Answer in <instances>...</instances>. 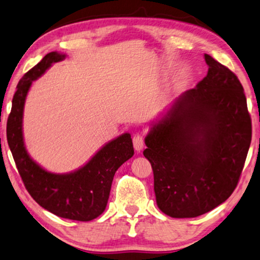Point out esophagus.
I'll use <instances>...</instances> for the list:
<instances>
[{"label":"esophagus","mask_w":260,"mask_h":260,"mask_svg":"<svg viewBox=\"0 0 260 260\" xmlns=\"http://www.w3.org/2000/svg\"><path fill=\"white\" fill-rule=\"evenodd\" d=\"M133 145H134V149L138 151V152H140V151L144 148L143 136L141 134H135L133 136Z\"/></svg>","instance_id":"34e87169"}]
</instances>
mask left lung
<instances>
[{
    "label": "left lung",
    "mask_w": 260,
    "mask_h": 260,
    "mask_svg": "<svg viewBox=\"0 0 260 260\" xmlns=\"http://www.w3.org/2000/svg\"><path fill=\"white\" fill-rule=\"evenodd\" d=\"M208 73L177 98L145 136L159 209L192 218L223 204L237 187L251 142V118L237 77L209 54Z\"/></svg>",
    "instance_id": "obj_1"
}]
</instances>
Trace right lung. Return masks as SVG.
Here are the masks:
<instances>
[{"mask_svg":"<svg viewBox=\"0 0 260 260\" xmlns=\"http://www.w3.org/2000/svg\"><path fill=\"white\" fill-rule=\"evenodd\" d=\"M66 54L50 52L19 81L8 118L7 138L16 166L27 191L44 209L62 218L88 221L105 211L115 173L133 157L131 134L110 141L77 171L54 174L45 171L28 154L22 135V115L32 81L41 77L52 63Z\"/></svg>","mask_w":260,"mask_h":260,"instance_id":"1","label":"right lung"}]
</instances>
